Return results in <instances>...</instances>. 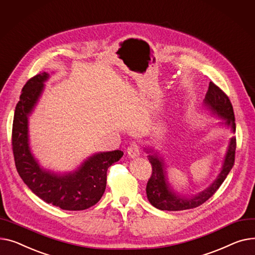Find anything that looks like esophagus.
<instances>
[{
  "label": "esophagus",
  "mask_w": 255,
  "mask_h": 255,
  "mask_svg": "<svg viewBox=\"0 0 255 255\" xmlns=\"http://www.w3.org/2000/svg\"><path fill=\"white\" fill-rule=\"evenodd\" d=\"M128 154L129 157L134 158L141 154V150H140V146L137 145L136 143H132L129 145V147L128 148Z\"/></svg>",
  "instance_id": "obj_1"
}]
</instances>
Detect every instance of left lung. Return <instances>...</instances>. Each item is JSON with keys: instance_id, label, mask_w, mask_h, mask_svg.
<instances>
[{"instance_id": "1", "label": "left lung", "mask_w": 255, "mask_h": 255, "mask_svg": "<svg viewBox=\"0 0 255 255\" xmlns=\"http://www.w3.org/2000/svg\"><path fill=\"white\" fill-rule=\"evenodd\" d=\"M204 108L220 119L219 127L230 128L236 132L235 114L232 103L228 96L213 82L209 83L208 92L204 99ZM144 150L148 153V159L152 166V175L146 186L147 199L150 204L159 210L181 211L197 208L210 199L216 190L226 180L235 162L236 137L230 139L226 155L223 157L222 166L215 180L204 190L197 194H183L178 192L171 185L167 172V162L163 156L151 147H145Z\"/></svg>"}]
</instances>
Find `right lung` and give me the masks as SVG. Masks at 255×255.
<instances>
[{
	"mask_svg": "<svg viewBox=\"0 0 255 255\" xmlns=\"http://www.w3.org/2000/svg\"><path fill=\"white\" fill-rule=\"evenodd\" d=\"M50 77L46 72L36 75L22 88L14 111L12 148L16 170L26 186L47 204L68 211H80L96 205L106 189L107 170L124 155L121 150L97 152L86 157L70 172L44 168L29 144L28 121Z\"/></svg>",
	"mask_w": 255,
	"mask_h": 255,
	"instance_id": "right-lung-1",
	"label": "right lung"
}]
</instances>
